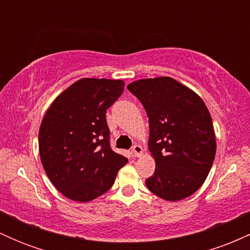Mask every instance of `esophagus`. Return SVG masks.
I'll return each mask as SVG.
<instances>
[{
	"label": "esophagus",
	"instance_id": "obj_1",
	"mask_svg": "<svg viewBox=\"0 0 250 250\" xmlns=\"http://www.w3.org/2000/svg\"><path fill=\"white\" fill-rule=\"evenodd\" d=\"M131 153H133L134 157H140L143 154V148L140 145H135L131 149Z\"/></svg>",
	"mask_w": 250,
	"mask_h": 250
}]
</instances>
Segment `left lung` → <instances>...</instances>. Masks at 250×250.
<instances>
[{
	"label": "left lung",
	"instance_id": "obj_1",
	"mask_svg": "<svg viewBox=\"0 0 250 250\" xmlns=\"http://www.w3.org/2000/svg\"><path fill=\"white\" fill-rule=\"evenodd\" d=\"M149 119L148 147L156 168L146 180L149 190L167 201L193 195L207 179L216 140L202 99L171 77H155L127 85Z\"/></svg>",
	"mask_w": 250,
	"mask_h": 250
}]
</instances>
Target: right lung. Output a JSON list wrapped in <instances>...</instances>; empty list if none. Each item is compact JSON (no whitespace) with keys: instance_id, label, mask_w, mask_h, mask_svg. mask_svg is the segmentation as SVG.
I'll return each mask as SVG.
<instances>
[{"instance_id":"right-lung-1","label":"right lung","mask_w":250,"mask_h":250,"mask_svg":"<svg viewBox=\"0 0 250 250\" xmlns=\"http://www.w3.org/2000/svg\"><path fill=\"white\" fill-rule=\"evenodd\" d=\"M121 80L81 79L54 100L39 131L45 174L68 199L88 202L114 185L127 157L111 150L107 109L121 96Z\"/></svg>"}]
</instances>
